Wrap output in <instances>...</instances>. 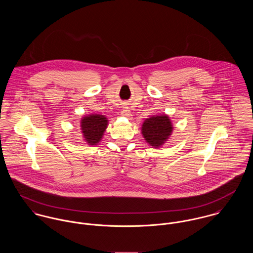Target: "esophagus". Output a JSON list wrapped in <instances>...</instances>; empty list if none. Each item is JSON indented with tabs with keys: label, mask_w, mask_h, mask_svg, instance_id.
<instances>
[{
	"label": "esophagus",
	"mask_w": 253,
	"mask_h": 253,
	"mask_svg": "<svg viewBox=\"0 0 253 253\" xmlns=\"http://www.w3.org/2000/svg\"><path fill=\"white\" fill-rule=\"evenodd\" d=\"M122 115H123L124 117H126V118H128V117H131V113H130V110L127 108L123 109V111H122Z\"/></svg>",
	"instance_id": "esophagus-1"
}]
</instances>
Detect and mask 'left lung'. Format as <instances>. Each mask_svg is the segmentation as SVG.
I'll return each mask as SVG.
<instances>
[{
	"mask_svg": "<svg viewBox=\"0 0 253 253\" xmlns=\"http://www.w3.org/2000/svg\"><path fill=\"white\" fill-rule=\"evenodd\" d=\"M172 131V125L168 116H156L145 120L142 134L146 141L154 147L164 144Z\"/></svg>",
	"mask_w": 253,
	"mask_h": 253,
	"instance_id": "1",
	"label": "left lung"
}]
</instances>
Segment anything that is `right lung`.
<instances>
[{"label": "right lung", "mask_w": 253, "mask_h": 253, "mask_svg": "<svg viewBox=\"0 0 253 253\" xmlns=\"http://www.w3.org/2000/svg\"><path fill=\"white\" fill-rule=\"evenodd\" d=\"M107 123V119L102 115H90L82 120V131L88 144L95 145L100 141Z\"/></svg>", "instance_id": "1"}]
</instances>
